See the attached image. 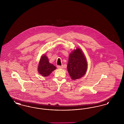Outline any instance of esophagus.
Instances as JSON below:
<instances>
[{
    "instance_id": "esophagus-1",
    "label": "esophagus",
    "mask_w": 124,
    "mask_h": 124,
    "mask_svg": "<svg viewBox=\"0 0 124 124\" xmlns=\"http://www.w3.org/2000/svg\"><path fill=\"white\" fill-rule=\"evenodd\" d=\"M57 68L58 69H62L63 68V66H60V65H58L57 66Z\"/></svg>"
}]
</instances>
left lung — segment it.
Listing matches in <instances>:
<instances>
[{"label":"left lung","instance_id":"left-lung-1","mask_svg":"<svg viewBox=\"0 0 124 124\" xmlns=\"http://www.w3.org/2000/svg\"><path fill=\"white\" fill-rule=\"evenodd\" d=\"M87 68V63L84 54L80 49L77 48L70 53L67 66L71 78L76 80L82 77Z\"/></svg>","mask_w":124,"mask_h":124}]
</instances>
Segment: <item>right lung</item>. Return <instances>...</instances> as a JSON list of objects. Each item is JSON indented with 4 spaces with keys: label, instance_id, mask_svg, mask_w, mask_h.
Returning a JSON list of instances; mask_svg holds the SVG:
<instances>
[{
    "label": "right lung",
    "instance_id": "1",
    "mask_svg": "<svg viewBox=\"0 0 124 124\" xmlns=\"http://www.w3.org/2000/svg\"><path fill=\"white\" fill-rule=\"evenodd\" d=\"M38 72L43 77L49 76L53 71L56 69V66L49 62L46 56L43 55L40 59L38 66Z\"/></svg>",
    "mask_w": 124,
    "mask_h": 124
}]
</instances>
